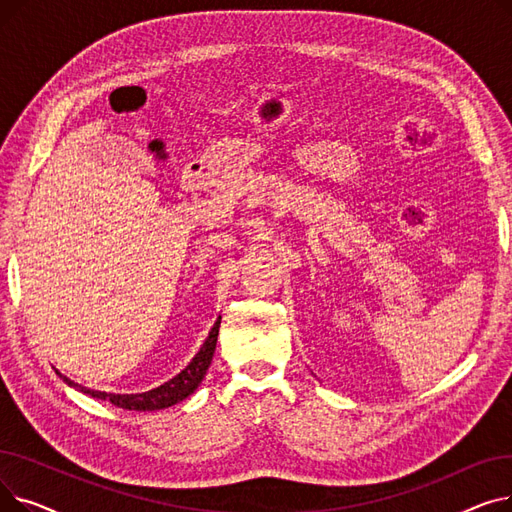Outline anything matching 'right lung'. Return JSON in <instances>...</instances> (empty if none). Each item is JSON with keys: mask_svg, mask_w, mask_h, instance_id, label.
Here are the masks:
<instances>
[{"mask_svg": "<svg viewBox=\"0 0 512 512\" xmlns=\"http://www.w3.org/2000/svg\"><path fill=\"white\" fill-rule=\"evenodd\" d=\"M220 319L215 321L207 340L203 342L201 351L193 357V361L188 363L176 378H172L170 382L161 384L159 388H153L149 392H141V394H107V392H99V390H89L85 386H78L72 380H68L66 375H60L64 378V382L80 392L91 394L93 398H101V400H110L112 405L126 409V411H159V409H166L176 405V402L184 400L186 396H191L197 386L203 382L205 373L211 365L213 353H215V342H218V332H220Z\"/></svg>", "mask_w": 512, "mask_h": 512, "instance_id": "right-lung-1", "label": "right lung"}]
</instances>
